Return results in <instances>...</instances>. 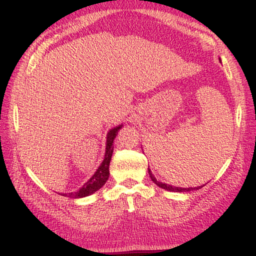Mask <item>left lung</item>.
I'll return each mask as SVG.
<instances>
[{
	"label": "left lung",
	"instance_id": "left-lung-1",
	"mask_svg": "<svg viewBox=\"0 0 256 256\" xmlns=\"http://www.w3.org/2000/svg\"><path fill=\"white\" fill-rule=\"evenodd\" d=\"M219 62H221V59L219 58ZM148 175L150 177L152 180H153V182L155 184H157V186L167 190V192H192V190H198L200 189L202 186H199V187H188V188H184V187H176V186H172V184H165V182H158L157 179L155 178V176L153 175V172H152V170H150V166H148Z\"/></svg>",
	"mask_w": 256,
	"mask_h": 256
}]
</instances>
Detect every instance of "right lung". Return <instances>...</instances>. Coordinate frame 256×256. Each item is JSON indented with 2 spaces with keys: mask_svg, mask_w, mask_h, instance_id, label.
Segmentation results:
<instances>
[{
  "mask_svg": "<svg viewBox=\"0 0 256 256\" xmlns=\"http://www.w3.org/2000/svg\"><path fill=\"white\" fill-rule=\"evenodd\" d=\"M123 126V123L118 125L116 128H112L110 131L106 134V153H104V158H103L100 166L98 167L96 172L92 175V177L89 179L88 182L84 184V186L77 192H70V194H62V196H66L69 198H84L88 197V196L94 194L98 192L103 184H104L108 180V176H110V170H108V167H110V162L111 157L113 154V142L114 138H116L118 132L121 130Z\"/></svg>",
  "mask_w": 256,
  "mask_h": 256,
  "instance_id": "add662e5",
  "label": "right lung"
}]
</instances>
